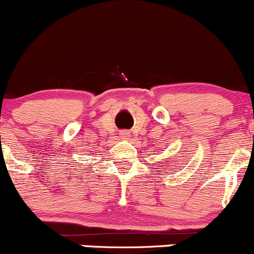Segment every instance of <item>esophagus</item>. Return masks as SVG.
I'll use <instances>...</instances> for the list:
<instances>
[{
  "mask_svg": "<svg viewBox=\"0 0 254 254\" xmlns=\"http://www.w3.org/2000/svg\"><path fill=\"white\" fill-rule=\"evenodd\" d=\"M121 137L122 138H128V137H129V133H128L127 130H124V132L121 133Z\"/></svg>",
  "mask_w": 254,
  "mask_h": 254,
  "instance_id": "1",
  "label": "esophagus"
}]
</instances>
